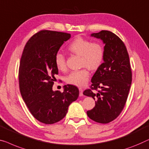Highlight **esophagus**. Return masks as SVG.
Listing matches in <instances>:
<instances>
[{"label": "esophagus", "mask_w": 149, "mask_h": 149, "mask_svg": "<svg viewBox=\"0 0 149 149\" xmlns=\"http://www.w3.org/2000/svg\"><path fill=\"white\" fill-rule=\"evenodd\" d=\"M79 95L80 96H83V90L82 88H79Z\"/></svg>", "instance_id": "34e87169"}]
</instances>
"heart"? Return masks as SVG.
I'll return each instance as SVG.
<instances>
[{"mask_svg":"<svg viewBox=\"0 0 149 149\" xmlns=\"http://www.w3.org/2000/svg\"><path fill=\"white\" fill-rule=\"evenodd\" d=\"M67 49L72 54L81 56V66L84 67L72 71L66 77V81L70 85L81 87L89 79V68L96 70L102 65L105 56L104 47L100 42H92L87 39L78 37L68 45ZM54 63L60 71H65L67 68L66 58L62 53L58 52L55 55Z\"/></svg>","mask_w":149,"mask_h":149,"instance_id":"obj_1","label":"heart"}]
</instances>
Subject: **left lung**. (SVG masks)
Instances as JSON below:
<instances>
[{"label": "left lung", "instance_id": "left-lung-1", "mask_svg": "<svg viewBox=\"0 0 149 149\" xmlns=\"http://www.w3.org/2000/svg\"><path fill=\"white\" fill-rule=\"evenodd\" d=\"M91 36L103 41L105 56L92 77L90 89L83 92L95 100L87 114L95 122L107 124L120 115L126 104L132 83L130 59L126 46L116 34L102 30Z\"/></svg>", "mask_w": 149, "mask_h": 149}]
</instances>
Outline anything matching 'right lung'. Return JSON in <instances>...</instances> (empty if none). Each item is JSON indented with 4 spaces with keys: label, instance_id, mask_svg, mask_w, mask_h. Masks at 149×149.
Returning <instances> with one entry per match:
<instances>
[{
    "label": "right lung",
    "instance_id": "1",
    "mask_svg": "<svg viewBox=\"0 0 149 149\" xmlns=\"http://www.w3.org/2000/svg\"><path fill=\"white\" fill-rule=\"evenodd\" d=\"M70 34L41 30L28 40L21 58L19 69V89L32 116L40 122L52 124L65 117L68 106L76 101L79 91L76 86L64 85V91L52 87L58 70L55 55Z\"/></svg>",
    "mask_w": 149,
    "mask_h": 149
}]
</instances>
